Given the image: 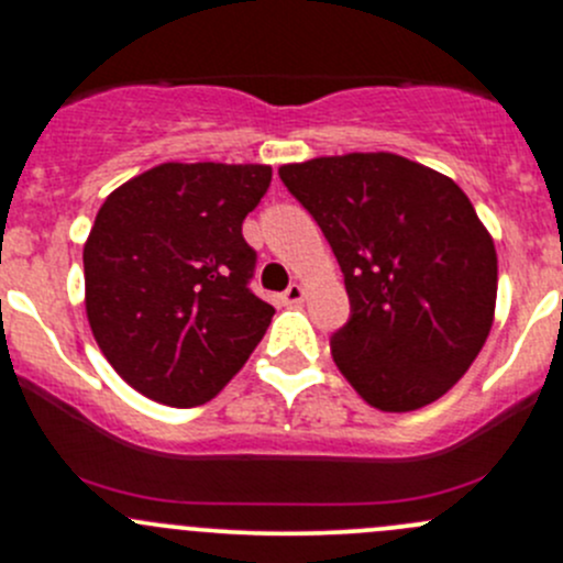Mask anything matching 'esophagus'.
<instances>
[{"instance_id": "esophagus-1", "label": "esophagus", "mask_w": 563, "mask_h": 563, "mask_svg": "<svg viewBox=\"0 0 563 563\" xmlns=\"http://www.w3.org/2000/svg\"><path fill=\"white\" fill-rule=\"evenodd\" d=\"M302 299H305V288L297 286V283H291V286L283 291V302H288V305H297V302H302Z\"/></svg>"}]
</instances>
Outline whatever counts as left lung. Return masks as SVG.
I'll return each mask as SVG.
<instances>
[{"mask_svg":"<svg viewBox=\"0 0 563 563\" xmlns=\"http://www.w3.org/2000/svg\"><path fill=\"white\" fill-rule=\"evenodd\" d=\"M283 185L327 236L351 316L332 334L334 365L382 411L439 400L493 327L498 258L450 176L391 152L316 157Z\"/></svg>","mask_w":563,"mask_h":563,"instance_id":"8db88e82","label":"left lung"}]
</instances>
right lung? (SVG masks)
Masks as SVG:
<instances>
[{"mask_svg":"<svg viewBox=\"0 0 563 563\" xmlns=\"http://www.w3.org/2000/svg\"><path fill=\"white\" fill-rule=\"evenodd\" d=\"M269 181V166L163 163L100 207L84 245L89 327L141 395L201 406L261 343L275 308L250 291L242 220Z\"/></svg>","mask_w":563,"mask_h":563,"instance_id":"add662e5","label":"right lung"}]
</instances>
